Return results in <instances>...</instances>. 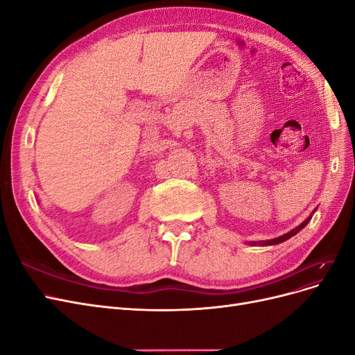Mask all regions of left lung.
I'll list each match as a JSON object with an SVG mask.
<instances>
[{
	"instance_id": "1",
	"label": "left lung",
	"mask_w": 355,
	"mask_h": 355,
	"mask_svg": "<svg viewBox=\"0 0 355 355\" xmlns=\"http://www.w3.org/2000/svg\"><path fill=\"white\" fill-rule=\"evenodd\" d=\"M317 210V209H315ZM314 210V211H315ZM311 218H313V214H309V216L300 223V225H297L296 228H293L292 231H288L287 234H284V235H280V237H277V239H272V240H265V241H252L250 244L252 245H275V244H280V243H283V241H286V240H288V239H292L293 235H296L300 230H304L306 225H308V222L311 220Z\"/></svg>"
}]
</instances>
